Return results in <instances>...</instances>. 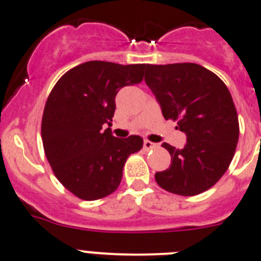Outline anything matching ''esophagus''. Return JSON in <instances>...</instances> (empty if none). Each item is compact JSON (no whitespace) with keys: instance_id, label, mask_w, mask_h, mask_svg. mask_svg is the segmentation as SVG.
<instances>
[{"instance_id":"1","label":"esophagus","mask_w":261,"mask_h":261,"mask_svg":"<svg viewBox=\"0 0 261 261\" xmlns=\"http://www.w3.org/2000/svg\"><path fill=\"white\" fill-rule=\"evenodd\" d=\"M155 147H157V145H155L154 143L149 142V140H144V150H150Z\"/></svg>"}]
</instances>
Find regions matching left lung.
I'll list each match as a JSON object with an SVG mask.
<instances>
[{"instance_id":"8db88e82","label":"left lung","mask_w":261,"mask_h":261,"mask_svg":"<svg viewBox=\"0 0 261 261\" xmlns=\"http://www.w3.org/2000/svg\"><path fill=\"white\" fill-rule=\"evenodd\" d=\"M145 82L160 101L165 119L187 134L182 149L164 143L171 165L155 172L158 186L179 196H196L225 174L240 136L238 114L226 85L194 63L147 64Z\"/></svg>"}]
</instances>
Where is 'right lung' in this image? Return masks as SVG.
I'll use <instances>...</instances> for the list:
<instances>
[{
  "mask_svg": "<svg viewBox=\"0 0 261 261\" xmlns=\"http://www.w3.org/2000/svg\"><path fill=\"white\" fill-rule=\"evenodd\" d=\"M145 64L92 60L72 68L51 90L41 136L46 158L64 188L85 201L104 198L118 188L128 155L143 139L114 138L111 128L117 92L143 81Z\"/></svg>",
  "mask_w": 261,
  "mask_h": 261,
  "instance_id": "add662e5",
  "label": "right lung"
}]
</instances>
